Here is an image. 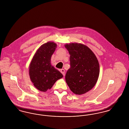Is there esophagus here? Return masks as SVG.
Listing matches in <instances>:
<instances>
[{
    "mask_svg": "<svg viewBox=\"0 0 129 129\" xmlns=\"http://www.w3.org/2000/svg\"><path fill=\"white\" fill-rule=\"evenodd\" d=\"M60 72H61V74H62L63 75H65V70H64V69H61V70H60Z\"/></svg>",
    "mask_w": 129,
    "mask_h": 129,
    "instance_id": "obj_1",
    "label": "esophagus"
}]
</instances>
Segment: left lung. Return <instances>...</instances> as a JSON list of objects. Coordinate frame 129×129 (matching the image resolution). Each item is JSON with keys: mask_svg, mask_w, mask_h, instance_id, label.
Returning <instances> with one entry per match:
<instances>
[{"mask_svg": "<svg viewBox=\"0 0 129 129\" xmlns=\"http://www.w3.org/2000/svg\"><path fill=\"white\" fill-rule=\"evenodd\" d=\"M70 55V68L65 75L68 86L74 94L81 95L91 90L98 79L100 66L92 51L82 44L65 45Z\"/></svg>", "mask_w": 129, "mask_h": 129, "instance_id": "8db88e82", "label": "left lung"}]
</instances>
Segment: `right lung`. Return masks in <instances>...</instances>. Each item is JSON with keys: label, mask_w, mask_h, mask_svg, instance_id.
I'll return each instance as SVG.
<instances>
[{"label": "right lung", "mask_w": 129, "mask_h": 129, "mask_svg": "<svg viewBox=\"0 0 129 129\" xmlns=\"http://www.w3.org/2000/svg\"><path fill=\"white\" fill-rule=\"evenodd\" d=\"M56 46L53 42L43 44L38 49L31 62L29 70L31 80L41 91H46L57 80L63 77L62 74L50 63Z\"/></svg>", "instance_id": "right-lung-1"}]
</instances>
